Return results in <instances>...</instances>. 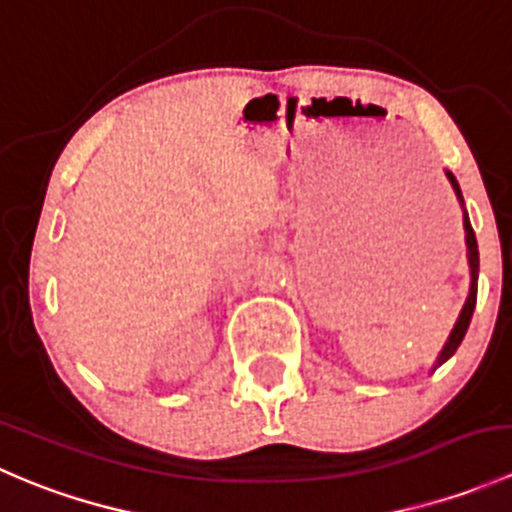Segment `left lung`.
I'll use <instances>...</instances> for the list:
<instances>
[{
  "mask_svg": "<svg viewBox=\"0 0 512 512\" xmlns=\"http://www.w3.org/2000/svg\"><path fill=\"white\" fill-rule=\"evenodd\" d=\"M446 178L451 180L453 190H456V198L458 203L463 205V195H461V188H458V180L456 175L448 173L446 170ZM463 230H466V247H468V267H471V289H468V299L466 304H463L461 314H458V322L456 327H453L451 337H448V342L443 344L441 354H438L436 364H433V371L438 369V366L443 364V361L451 359L453 354H456V349L461 347L463 337H466L468 332V324H471V317H473V309H476V297H478V242H476V232H473L471 227V220H468V213L463 210Z\"/></svg>",
  "mask_w": 512,
  "mask_h": 512,
  "instance_id": "obj_1",
  "label": "left lung"
}]
</instances>
